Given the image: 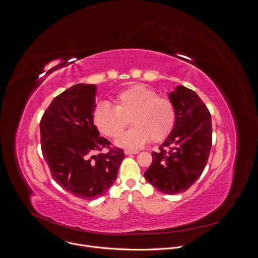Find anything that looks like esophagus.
Segmentation results:
<instances>
[{"label": "esophagus", "mask_w": 258, "mask_h": 258, "mask_svg": "<svg viewBox=\"0 0 258 258\" xmlns=\"http://www.w3.org/2000/svg\"><path fill=\"white\" fill-rule=\"evenodd\" d=\"M139 151L137 150H124L125 155H132V154H138Z\"/></svg>", "instance_id": "esophagus-1"}]
</instances>
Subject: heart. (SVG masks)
<instances>
[{"instance_id": "b5f03b06", "label": "heart", "mask_w": 258, "mask_h": 258, "mask_svg": "<svg viewBox=\"0 0 258 258\" xmlns=\"http://www.w3.org/2000/svg\"><path fill=\"white\" fill-rule=\"evenodd\" d=\"M114 105L102 102L97 105L93 119L99 131L107 137H117L126 124L133 125L115 140L121 148L138 149L149 140L157 143L170 133L175 112L172 102L151 88L135 85L119 92Z\"/></svg>"}]
</instances>
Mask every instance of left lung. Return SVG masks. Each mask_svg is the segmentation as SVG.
Segmentation results:
<instances>
[{"label":"left lung","mask_w":258,"mask_h":258,"mask_svg":"<svg viewBox=\"0 0 258 258\" xmlns=\"http://www.w3.org/2000/svg\"><path fill=\"white\" fill-rule=\"evenodd\" d=\"M174 106L173 127L157 152L145 178L159 192L187 191L203 172L212 142L211 115L199 96L177 86L168 94Z\"/></svg>","instance_id":"obj_1"}]
</instances>
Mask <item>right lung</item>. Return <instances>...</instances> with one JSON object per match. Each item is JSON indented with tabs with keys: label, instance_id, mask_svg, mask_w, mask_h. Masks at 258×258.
<instances>
[{
	"label": "right lung",
	"instance_id": "right-lung-1",
	"mask_svg": "<svg viewBox=\"0 0 258 258\" xmlns=\"http://www.w3.org/2000/svg\"><path fill=\"white\" fill-rule=\"evenodd\" d=\"M97 86L78 84L57 96L41 122L42 152L55 181L85 200L103 196L124 158L122 149L98 153L110 142L94 124Z\"/></svg>",
	"mask_w": 258,
	"mask_h": 258
}]
</instances>
